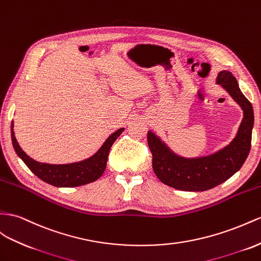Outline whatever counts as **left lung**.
I'll return each mask as SVG.
<instances>
[{
	"label": "left lung",
	"mask_w": 261,
	"mask_h": 261,
	"mask_svg": "<svg viewBox=\"0 0 261 261\" xmlns=\"http://www.w3.org/2000/svg\"><path fill=\"white\" fill-rule=\"evenodd\" d=\"M216 84L222 86L243 110V120L229 144L208 155L184 158L176 154L154 132L148 131L153 171L160 181L173 189L203 192L215 188L238 172L249 154L255 122L252 106L230 71H219Z\"/></svg>",
	"instance_id": "obj_1"
}]
</instances>
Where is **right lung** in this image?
Returning <instances> with one entry per match:
<instances>
[{"label": "right lung", "mask_w": 261, "mask_h": 261, "mask_svg": "<svg viewBox=\"0 0 261 261\" xmlns=\"http://www.w3.org/2000/svg\"><path fill=\"white\" fill-rule=\"evenodd\" d=\"M14 123L11 124V137L13 148L16 154L26 166L41 178L42 181L57 188H75V186L85 185L95 182L103 174L107 166V160L113 142L124 131V128H120L106 139V141L100 146V149L83 161L67 163V164H50L37 162L29 156L19 146L14 133Z\"/></svg>", "instance_id": "obj_1"}]
</instances>
